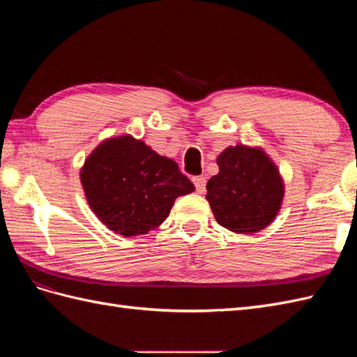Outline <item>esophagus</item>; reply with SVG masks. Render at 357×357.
Segmentation results:
<instances>
[{"mask_svg": "<svg viewBox=\"0 0 357 357\" xmlns=\"http://www.w3.org/2000/svg\"><path fill=\"white\" fill-rule=\"evenodd\" d=\"M193 185H195L198 193H204L205 192V186H207V178H205L204 176L193 177Z\"/></svg>", "mask_w": 357, "mask_h": 357, "instance_id": "esophagus-1", "label": "esophagus"}]
</instances>
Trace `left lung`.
Masks as SVG:
<instances>
[{"label": "left lung", "mask_w": 357, "mask_h": 357, "mask_svg": "<svg viewBox=\"0 0 357 357\" xmlns=\"http://www.w3.org/2000/svg\"><path fill=\"white\" fill-rule=\"evenodd\" d=\"M219 174L207 183L215 220L236 234L262 231L282 207L284 186L277 167L261 149L238 144L218 158Z\"/></svg>", "instance_id": "8db88e82"}]
</instances>
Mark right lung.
Listing matches in <instances>:
<instances>
[{
    "instance_id": "1",
    "label": "right lung",
    "mask_w": 357,
    "mask_h": 357,
    "mask_svg": "<svg viewBox=\"0 0 357 357\" xmlns=\"http://www.w3.org/2000/svg\"><path fill=\"white\" fill-rule=\"evenodd\" d=\"M80 180L98 219L125 236L155 229L168 218L176 198L195 189L174 160L131 135L105 139L96 147Z\"/></svg>"
}]
</instances>
